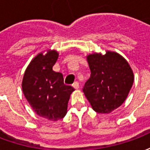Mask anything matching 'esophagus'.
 Listing matches in <instances>:
<instances>
[{
    "label": "esophagus",
    "instance_id": "1",
    "mask_svg": "<svg viewBox=\"0 0 150 150\" xmlns=\"http://www.w3.org/2000/svg\"><path fill=\"white\" fill-rule=\"evenodd\" d=\"M72 86H73V88H75V89H78V88H79V82L76 81L72 84Z\"/></svg>",
    "mask_w": 150,
    "mask_h": 150
}]
</instances>
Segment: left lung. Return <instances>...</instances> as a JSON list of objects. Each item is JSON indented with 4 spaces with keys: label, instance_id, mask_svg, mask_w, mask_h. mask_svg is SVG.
<instances>
[{
    "label": "left lung",
    "instance_id": "1",
    "mask_svg": "<svg viewBox=\"0 0 150 150\" xmlns=\"http://www.w3.org/2000/svg\"><path fill=\"white\" fill-rule=\"evenodd\" d=\"M91 76L83 88L91 107L98 113H109L125 102L133 83V73L123 57L108 51L88 56Z\"/></svg>",
    "mask_w": 150,
    "mask_h": 150
}]
</instances>
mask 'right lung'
I'll return each mask as SVG.
<instances>
[{
	"mask_svg": "<svg viewBox=\"0 0 150 150\" xmlns=\"http://www.w3.org/2000/svg\"><path fill=\"white\" fill-rule=\"evenodd\" d=\"M58 57L55 50L38 54L28 66L22 80L25 97L34 112L53 121L65 116L70 96L75 90L64 83L62 73L53 71Z\"/></svg>",
	"mask_w": 150,
	"mask_h": 150,
	"instance_id": "add662e5",
	"label": "right lung"
}]
</instances>
